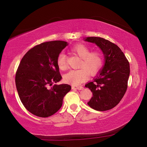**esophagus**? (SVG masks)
I'll use <instances>...</instances> for the list:
<instances>
[{
	"mask_svg": "<svg viewBox=\"0 0 147 147\" xmlns=\"http://www.w3.org/2000/svg\"><path fill=\"white\" fill-rule=\"evenodd\" d=\"M73 89H78V90H82L84 88L82 86H72Z\"/></svg>",
	"mask_w": 147,
	"mask_h": 147,
	"instance_id": "obj_1",
	"label": "esophagus"
}]
</instances>
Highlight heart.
I'll list each match as a JSON object with an SVG mask.
<instances>
[{"label": "heart", "mask_w": 147, "mask_h": 147, "mask_svg": "<svg viewBox=\"0 0 147 147\" xmlns=\"http://www.w3.org/2000/svg\"><path fill=\"white\" fill-rule=\"evenodd\" d=\"M71 51L82 58L79 64L80 69L71 70L65 74L63 80L66 83L78 86L88 78L89 74L91 76L96 75L102 68L104 59L101 52L91 51V49L84 44L75 45L72 47ZM56 62L59 69H67L66 56L63 53L59 54Z\"/></svg>", "instance_id": "obj_1"}]
</instances>
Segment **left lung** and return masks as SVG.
Wrapping results in <instances>:
<instances>
[{
  "instance_id": "1",
  "label": "left lung",
  "mask_w": 147,
  "mask_h": 147,
  "mask_svg": "<svg viewBox=\"0 0 147 147\" xmlns=\"http://www.w3.org/2000/svg\"><path fill=\"white\" fill-rule=\"evenodd\" d=\"M85 40L100 47L106 58L100 74L85 86L93 93L88 104L97 111L109 110L117 105L126 93L130 63L121 49L111 41L98 37H88Z\"/></svg>"
}]
</instances>
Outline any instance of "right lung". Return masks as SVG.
Returning <instances> with one entry per match:
<instances>
[{
    "instance_id": "add662e5",
    "label": "right lung",
    "mask_w": 147,
    "mask_h": 147,
    "mask_svg": "<svg viewBox=\"0 0 147 147\" xmlns=\"http://www.w3.org/2000/svg\"><path fill=\"white\" fill-rule=\"evenodd\" d=\"M67 43L53 41L37 45L22 58L16 74L19 96L25 108L34 115L48 117L61 108L68 84H53L61 79L57 58Z\"/></svg>"
}]
</instances>
